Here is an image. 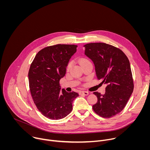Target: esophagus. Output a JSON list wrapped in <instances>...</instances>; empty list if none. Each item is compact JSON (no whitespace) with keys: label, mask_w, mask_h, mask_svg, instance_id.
Masks as SVG:
<instances>
[{"label":"esophagus","mask_w":150,"mask_h":150,"mask_svg":"<svg viewBox=\"0 0 150 150\" xmlns=\"http://www.w3.org/2000/svg\"><path fill=\"white\" fill-rule=\"evenodd\" d=\"M79 94L80 95L83 94V95H85V96H87V95H88V94H89V92H88V91H80V92L79 93Z\"/></svg>","instance_id":"esophagus-1"}]
</instances>
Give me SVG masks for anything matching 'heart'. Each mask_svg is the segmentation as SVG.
<instances>
[{"label": "heart", "instance_id": "obj_1", "mask_svg": "<svg viewBox=\"0 0 150 150\" xmlns=\"http://www.w3.org/2000/svg\"><path fill=\"white\" fill-rule=\"evenodd\" d=\"M90 62V61L88 59H87V58H82V59H81V63L82 65H83V64L85 63H87V62ZM71 67H72V63H71V62H69V63L68 64V65H67V71H69L70 69L71 68Z\"/></svg>", "mask_w": 150, "mask_h": 150}]
</instances>
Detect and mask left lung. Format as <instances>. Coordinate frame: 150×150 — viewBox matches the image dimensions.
Segmentation results:
<instances>
[{"label": "left lung", "instance_id": "8db88e82", "mask_svg": "<svg viewBox=\"0 0 150 150\" xmlns=\"http://www.w3.org/2000/svg\"><path fill=\"white\" fill-rule=\"evenodd\" d=\"M84 47L85 54L94 63L97 78L108 84L104 95L94 92L98 101L93 109L101 117H112L122 111L134 90L129 59L120 49L104 42Z\"/></svg>", "mask_w": 150, "mask_h": 150}]
</instances>
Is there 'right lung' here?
<instances>
[{"instance_id":"add662e5","label":"right lung","mask_w":150,"mask_h":150,"mask_svg":"<svg viewBox=\"0 0 150 150\" xmlns=\"http://www.w3.org/2000/svg\"><path fill=\"white\" fill-rule=\"evenodd\" d=\"M74 45H56L40 50L28 71L29 87L38 110L45 117L58 120L72 110V101L79 95L60 91V79L65 76L68 62L76 52Z\"/></svg>"}]
</instances>
